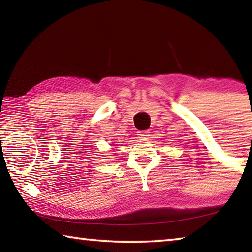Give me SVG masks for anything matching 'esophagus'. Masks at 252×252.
I'll return each mask as SVG.
<instances>
[{"label":"esophagus","instance_id":"esophagus-1","mask_svg":"<svg viewBox=\"0 0 252 252\" xmlns=\"http://www.w3.org/2000/svg\"><path fill=\"white\" fill-rule=\"evenodd\" d=\"M149 133H150V132L149 131H139L138 132V136L139 138H147V136H149Z\"/></svg>","mask_w":252,"mask_h":252}]
</instances>
